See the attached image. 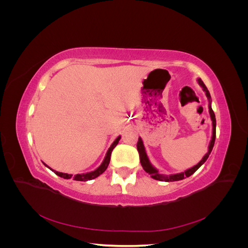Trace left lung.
<instances>
[{
  "label": "left lung",
  "instance_id": "8db88e82",
  "mask_svg": "<svg viewBox=\"0 0 248 248\" xmlns=\"http://www.w3.org/2000/svg\"><path fill=\"white\" fill-rule=\"evenodd\" d=\"M197 80L199 82V85L202 88V91L206 93V96H207L208 101H209V104H208L209 114H210V118H211V121H212V137H211V140H210L209 146H208V152L204 155V157H202V160L198 164H196V166H193L192 168L186 170H184L182 172H179V174H172V175H169V176L168 175H163V174H160V172L158 171V170H157L153 166V164L151 163V161H150L149 157L147 155V152H146V148H145V145H144V141H142L141 138L140 137L139 140H138L137 148H138V151H139V154H140V160L141 167H142V169L145 170V171L148 172L150 176H151L155 180H158V181L174 182V181H179V180H183L186 177L191 176L194 171H197L199 170V168L202 166V164L205 163V161L208 159V157H209L210 153H211L212 149L214 147V141H215V137H216V119H215L214 111H213L212 107H211V103H212L211 95H210L208 89L205 86L204 82H202V80L201 78H198Z\"/></svg>",
  "mask_w": 248,
  "mask_h": 248
}]
</instances>
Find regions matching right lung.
Returning a JSON list of instances; mask_svg holds the SVG:
<instances>
[{
  "label": "right lung",
  "instance_id": "right-lung-1",
  "mask_svg": "<svg viewBox=\"0 0 248 248\" xmlns=\"http://www.w3.org/2000/svg\"><path fill=\"white\" fill-rule=\"evenodd\" d=\"M120 140H121V136H119L114 141H112V144H111L110 147L108 148L106 156H104L103 161L101 162V164H100V166H99L98 168L95 169V170H92V171L85 172V174H77V175L73 176V175H71V174H66V172H61V171H57V170H52V169H50L48 166H46V164L44 163V162H43V164H44V166H46V168H48L50 170L54 171L56 175H58L59 177H61V178H64V179L73 178V180H76V181H88V180H93V179L97 178L98 176H100V175L102 174V172L108 169V164H109L110 155H111L112 150H114V148L118 145V142H119Z\"/></svg>",
  "mask_w": 248,
  "mask_h": 248
}]
</instances>
